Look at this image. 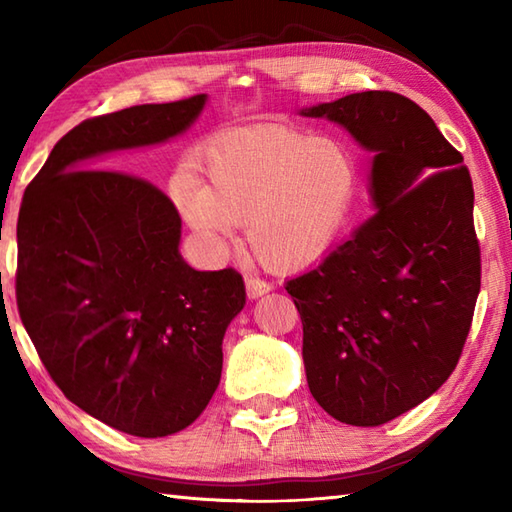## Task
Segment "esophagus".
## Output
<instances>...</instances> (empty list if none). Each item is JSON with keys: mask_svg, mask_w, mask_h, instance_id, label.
<instances>
[{"mask_svg": "<svg viewBox=\"0 0 512 512\" xmlns=\"http://www.w3.org/2000/svg\"><path fill=\"white\" fill-rule=\"evenodd\" d=\"M270 290H273V286H270L268 281L259 279V277H246V295H248V299H259Z\"/></svg>", "mask_w": 512, "mask_h": 512, "instance_id": "1", "label": "esophagus"}]
</instances>
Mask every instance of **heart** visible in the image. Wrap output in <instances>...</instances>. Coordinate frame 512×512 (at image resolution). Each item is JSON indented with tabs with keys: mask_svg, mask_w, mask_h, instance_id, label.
Wrapping results in <instances>:
<instances>
[{
	"mask_svg": "<svg viewBox=\"0 0 512 512\" xmlns=\"http://www.w3.org/2000/svg\"><path fill=\"white\" fill-rule=\"evenodd\" d=\"M356 160L334 136L255 125L217 136L204 154V182L176 178L171 195L195 231L246 242L273 270H297L330 246L356 191Z\"/></svg>",
	"mask_w": 512,
	"mask_h": 512,
	"instance_id": "b5f03b06",
	"label": "heart"
}]
</instances>
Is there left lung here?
Returning a JSON list of instances; mask_svg holds the SVG:
<instances>
[{
    "label": "left lung",
    "mask_w": 512,
    "mask_h": 512,
    "mask_svg": "<svg viewBox=\"0 0 512 512\" xmlns=\"http://www.w3.org/2000/svg\"><path fill=\"white\" fill-rule=\"evenodd\" d=\"M299 114L341 125L374 156L376 213L286 290L314 400L378 427L436 394L460 361L482 270L471 173L402 94L356 92Z\"/></svg>",
    "instance_id": "1"
}]
</instances>
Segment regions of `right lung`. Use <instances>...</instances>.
I'll use <instances>...</instances> for the list:
<instances>
[{"label":"right lung","instance_id":"obj_1","mask_svg":"<svg viewBox=\"0 0 512 512\" xmlns=\"http://www.w3.org/2000/svg\"><path fill=\"white\" fill-rule=\"evenodd\" d=\"M204 105L198 94L88 118L54 145L19 209L17 308L41 363L76 407L138 438L187 429L209 405L244 279L184 262L180 215L154 184L85 167L167 143Z\"/></svg>","mask_w":512,"mask_h":512}]
</instances>
